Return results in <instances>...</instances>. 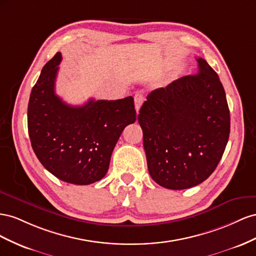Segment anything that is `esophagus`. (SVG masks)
Segmentation results:
<instances>
[{
	"label": "esophagus",
	"mask_w": 256,
	"mask_h": 256,
	"mask_svg": "<svg viewBox=\"0 0 256 256\" xmlns=\"http://www.w3.org/2000/svg\"><path fill=\"white\" fill-rule=\"evenodd\" d=\"M134 102H135V109L138 114V112H140V109L144 103V96H140V94H136V96H134Z\"/></svg>",
	"instance_id": "1"
}]
</instances>
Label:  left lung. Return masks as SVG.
Masks as SVG:
<instances>
[{
    "label": "left lung",
    "mask_w": 256,
    "mask_h": 256,
    "mask_svg": "<svg viewBox=\"0 0 256 256\" xmlns=\"http://www.w3.org/2000/svg\"><path fill=\"white\" fill-rule=\"evenodd\" d=\"M196 60L195 75L152 91L138 114L150 176L170 190L205 181L216 168L230 137L224 88L206 60Z\"/></svg>",
    "instance_id": "obj_1"
}]
</instances>
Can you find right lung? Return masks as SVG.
<instances>
[{
	"mask_svg": "<svg viewBox=\"0 0 256 256\" xmlns=\"http://www.w3.org/2000/svg\"><path fill=\"white\" fill-rule=\"evenodd\" d=\"M61 60L56 52L33 86L28 106V136L48 172L68 184L86 186L107 174L122 130L136 121L134 98L66 104L54 92Z\"/></svg>",
	"mask_w": 256,
	"mask_h": 256,
	"instance_id": "obj_1",
	"label": "right lung"
}]
</instances>
